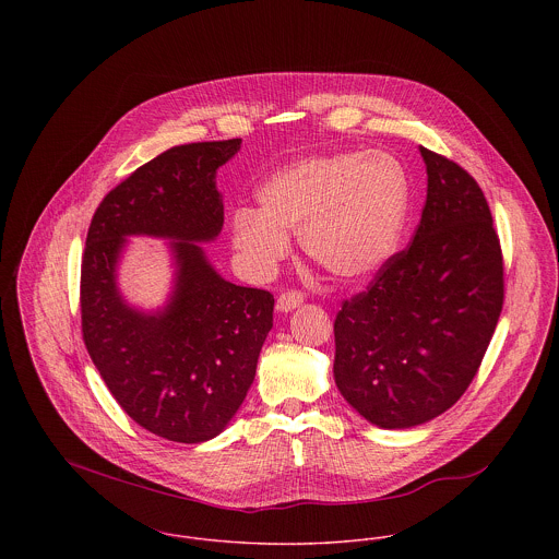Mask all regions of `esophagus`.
<instances>
[{
  "mask_svg": "<svg viewBox=\"0 0 559 559\" xmlns=\"http://www.w3.org/2000/svg\"><path fill=\"white\" fill-rule=\"evenodd\" d=\"M301 304H304V293H299V290H286V293H282V295L277 297L275 308H277V312H293V310L299 308Z\"/></svg>",
  "mask_w": 559,
  "mask_h": 559,
  "instance_id": "1",
  "label": "esophagus"
}]
</instances>
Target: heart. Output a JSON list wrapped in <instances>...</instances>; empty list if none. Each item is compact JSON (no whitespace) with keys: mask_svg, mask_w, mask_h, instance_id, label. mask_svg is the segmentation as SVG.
<instances>
[{"mask_svg":"<svg viewBox=\"0 0 559 559\" xmlns=\"http://www.w3.org/2000/svg\"><path fill=\"white\" fill-rule=\"evenodd\" d=\"M258 209L233 215V245L255 273L273 271L299 235L306 255L344 282L372 277L394 253L408 209V178L381 151L295 160L258 191Z\"/></svg>","mask_w":559,"mask_h":559,"instance_id":"b5f03b06","label":"heart"}]
</instances>
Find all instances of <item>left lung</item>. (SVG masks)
<instances>
[{
	"label": "left lung",
	"mask_w": 559,
	"mask_h": 559,
	"mask_svg": "<svg viewBox=\"0 0 559 559\" xmlns=\"http://www.w3.org/2000/svg\"><path fill=\"white\" fill-rule=\"evenodd\" d=\"M426 204L406 249L333 322V377L379 428L419 426L465 394L503 306V258L488 202L459 163L419 148Z\"/></svg>",
	"instance_id": "8db88e82"
}]
</instances>
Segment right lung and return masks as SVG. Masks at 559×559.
<instances>
[{
	"mask_svg": "<svg viewBox=\"0 0 559 559\" xmlns=\"http://www.w3.org/2000/svg\"><path fill=\"white\" fill-rule=\"evenodd\" d=\"M240 140L174 146L138 167L98 204L81 260V331L111 396L148 432L176 443L217 437L247 396L273 326V295L226 282L200 242L219 237L217 169ZM127 236L173 240L175 290L159 313L117 288Z\"/></svg>",
	"mask_w": 559,
	"mask_h": 559,
	"instance_id": "1",
	"label": "right lung"
}]
</instances>
